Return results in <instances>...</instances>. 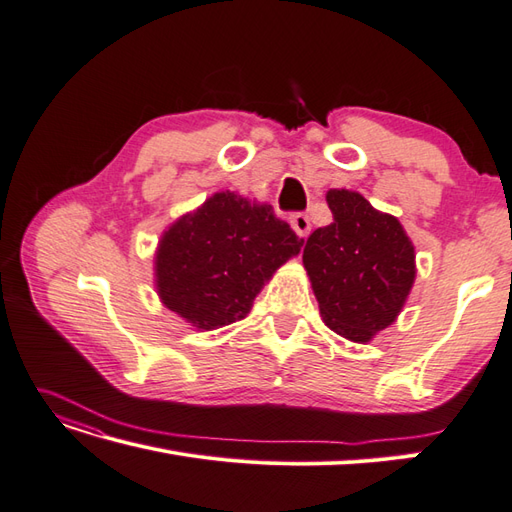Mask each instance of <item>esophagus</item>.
Returning <instances> with one entry per match:
<instances>
[{
  "instance_id": "34e87169",
  "label": "esophagus",
  "mask_w": 512,
  "mask_h": 512,
  "mask_svg": "<svg viewBox=\"0 0 512 512\" xmlns=\"http://www.w3.org/2000/svg\"><path fill=\"white\" fill-rule=\"evenodd\" d=\"M290 225L300 235V238H307L309 231H311V220H309L307 214H294L290 218Z\"/></svg>"
}]
</instances>
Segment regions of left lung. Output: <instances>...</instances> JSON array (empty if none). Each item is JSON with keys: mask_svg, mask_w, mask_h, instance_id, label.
<instances>
[{"mask_svg": "<svg viewBox=\"0 0 512 512\" xmlns=\"http://www.w3.org/2000/svg\"><path fill=\"white\" fill-rule=\"evenodd\" d=\"M329 227L309 235L303 264L324 324L368 344L396 322L415 283V246L400 220L355 190H329Z\"/></svg>", "mask_w": 512, "mask_h": 512, "instance_id": "left-lung-1", "label": "left lung"}]
</instances>
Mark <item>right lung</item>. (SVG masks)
Here are the masks:
<instances>
[{
	"instance_id": "obj_1",
	"label": "right lung",
	"mask_w": 512,
	"mask_h": 512,
	"mask_svg": "<svg viewBox=\"0 0 512 512\" xmlns=\"http://www.w3.org/2000/svg\"><path fill=\"white\" fill-rule=\"evenodd\" d=\"M300 246L272 205L222 190L162 233L155 290L196 331H214L246 318L261 287Z\"/></svg>"
}]
</instances>
